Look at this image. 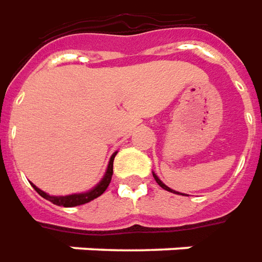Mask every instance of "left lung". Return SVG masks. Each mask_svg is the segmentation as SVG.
I'll list each match as a JSON object with an SVG mask.
<instances>
[{
  "instance_id": "1",
  "label": "left lung",
  "mask_w": 262,
  "mask_h": 262,
  "mask_svg": "<svg viewBox=\"0 0 262 262\" xmlns=\"http://www.w3.org/2000/svg\"><path fill=\"white\" fill-rule=\"evenodd\" d=\"M152 175H154V178H155V181H157L158 185H159V186L162 187V189H165V190H168V192H172V193H178V194H179V192H176V190H173V189H170V187L166 186V185H165L164 182L161 181V179H159V178H158V176L155 175V172H152ZM181 194H182V193H181Z\"/></svg>"
}]
</instances>
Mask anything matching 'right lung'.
<instances>
[{
  "instance_id": "right-lung-1",
  "label": "right lung",
  "mask_w": 262,
  "mask_h": 262,
  "mask_svg": "<svg viewBox=\"0 0 262 262\" xmlns=\"http://www.w3.org/2000/svg\"><path fill=\"white\" fill-rule=\"evenodd\" d=\"M117 152H114L110 158V162H108V166H107V169H105L104 176L101 178V181L98 182L96 186L90 189V190H87V192H81V193H73V194H66V196H52V194L46 193L43 190H40L39 187H36L33 183L32 187L38 192L43 199L49 200L52 202L53 205L57 206H63V207H75V206H80L84 205V203H89V202H92L98 196H101V194L104 193L105 189L108 187L111 182V178H113V162H114V158H116Z\"/></svg>"
}]
</instances>
